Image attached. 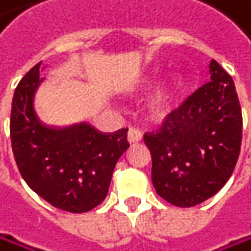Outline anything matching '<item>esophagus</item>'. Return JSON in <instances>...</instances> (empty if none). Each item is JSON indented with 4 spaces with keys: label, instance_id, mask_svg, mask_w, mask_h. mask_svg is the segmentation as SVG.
Masks as SVG:
<instances>
[{
    "label": "esophagus",
    "instance_id": "1",
    "mask_svg": "<svg viewBox=\"0 0 251 251\" xmlns=\"http://www.w3.org/2000/svg\"><path fill=\"white\" fill-rule=\"evenodd\" d=\"M142 137H144L142 131L137 130V128H130L128 133H127V141H128V144H137V142H141Z\"/></svg>",
    "mask_w": 251,
    "mask_h": 251
}]
</instances>
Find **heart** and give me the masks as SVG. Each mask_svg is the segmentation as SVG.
<instances>
[{"label":"heart","instance_id":"b5f03b06","mask_svg":"<svg viewBox=\"0 0 251 251\" xmlns=\"http://www.w3.org/2000/svg\"><path fill=\"white\" fill-rule=\"evenodd\" d=\"M184 88L185 79L181 75H175L166 83H163L148 100V112L151 117L157 120L168 118L176 109Z\"/></svg>","mask_w":251,"mask_h":251}]
</instances>
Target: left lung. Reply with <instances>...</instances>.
Returning <instances> with one entry per match:
<instances>
[{"instance_id":"obj_1","label":"left lung","mask_w":251,"mask_h":251,"mask_svg":"<svg viewBox=\"0 0 251 251\" xmlns=\"http://www.w3.org/2000/svg\"><path fill=\"white\" fill-rule=\"evenodd\" d=\"M209 77L155 134L144 141L160 198L179 208L214 196L230 178L241 150L243 115L232 77L209 61Z\"/></svg>"}]
</instances>
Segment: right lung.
Returning <instances> with one entry per match:
<instances>
[{
  "label": "right lung",
  "instance_id": "1",
  "mask_svg": "<svg viewBox=\"0 0 251 251\" xmlns=\"http://www.w3.org/2000/svg\"><path fill=\"white\" fill-rule=\"evenodd\" d=\"M40 64L22 77L11 101L10 136L18 169L29 189L52 206L91 211L104 201L117 161L130 147L127 128L101 134L86 123L45 124L34 103L45 80Z\"/></svg>",
  "mask_w": 251,
  "mask_h": 251
}]
</instances>
